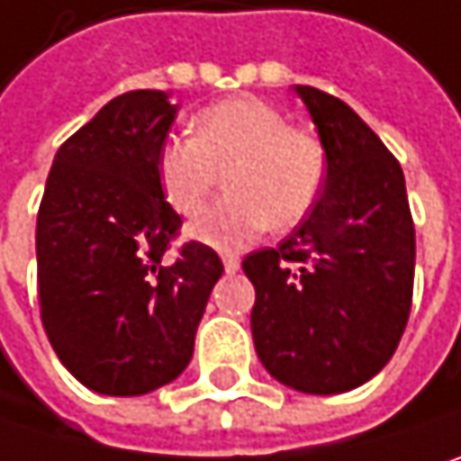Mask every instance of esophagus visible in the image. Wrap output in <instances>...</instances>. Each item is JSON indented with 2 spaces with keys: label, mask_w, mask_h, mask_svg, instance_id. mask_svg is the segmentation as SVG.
<instances>
[{
  "label": "esophagus",
  "mask_w": 461,
  "mask_h": 461,
  "mask_svg": "<svg viewBox=\"0 0 461 461\" xmlns=\"http://www.w3.org/2000/svg\"><path fill=\"white\" fill-rule=\"evenodd\" d=\"M221 261H224V269H227V274H234L237 269H240V258H237V256H231V253L221 256Z\"/></svg>",
  "instance_id": "esophagus-1"
}]
</instances>
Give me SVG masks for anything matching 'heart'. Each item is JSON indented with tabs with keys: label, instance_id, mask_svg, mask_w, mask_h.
<instances>
[{
	"label": "heart",
	"instance_id": "obj_1",
	"mask_svg": "<svg viewBox=\"0 0 461 461\" xmlns=\"http://www.w3.org/2000/svg\"><path fill=\"white\" fill-rule=\"evenodd\" d=\"M227 182L231 194L189 224L192 240L240 248L267 224L290 230L309 216L324 187L327 155L314 134L293 129L258 97H231L192 121V137H168L158 149V182L168 205L194 216Z\"/></svg>",
	"mask_w": 461,
	"mask_h": 461
}]
</instances>
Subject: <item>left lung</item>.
<instances>
[{
	"label": "left lung",
	"mask_w": 461,
	"mask_h": 461,
	"mask_svg": "<svg viewBox=\"0 0 461 461\" xmlns=\"http://www.w3.org/2000/svg\"><path fill=\"white\" fill-rule=\"evenodd\" d=\"M327 155L324 189L279 248L242 272L256 287V354L282 385L332 396L372 380L403 335L414 224L398 160L343 100L295 86Z\"/></svg>",
	"instance_id": "left-lung-1"
}]
</instances>
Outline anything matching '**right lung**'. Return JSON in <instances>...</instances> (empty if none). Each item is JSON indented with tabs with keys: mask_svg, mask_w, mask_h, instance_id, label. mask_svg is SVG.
Returning <instances> with one entry per match:
<instances>
[{
	"mask_svg": "<svg viewBox=\"0 0 461 461\" xmlns=\"http://www.w3.org/2000/svg\"><path fill=\"white\" fill-rule=\"evenodd\" d=\"M179 105L137 89L65 142L36 219L39 303L65 369L103 396H145L187 369L221 258L187 242L158 182V149Z\"/></svg>",
	"mask_w": 461,
	"mask_h": 461,
	"instance_id": "add662e5",
	"label": "right lung"
}]
</instances>
